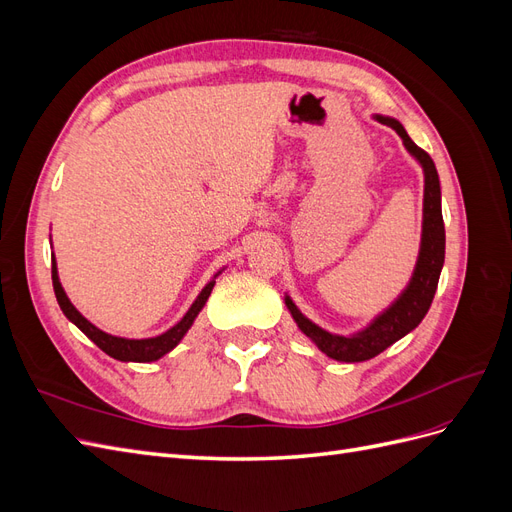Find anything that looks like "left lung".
I'll list each match as a JSON object with an SVG mask.
<instances>
[{"label":"left lung","mask_w":512,"mask_h":512,"mask_svg":"<svg viewBox=\"0 0 512 512\" xmlns=\"http://www.w3.org/2000/svg\"><path fill=\"white\" fill-rule=\"evenodd\" d=\"M378 121L391 126L404 141L410 156L418 160L425 173V194H423V235H421V250H418V260L412 273V280L406 290L399 294L391 307H386L380 316L371 320L367 327L359 333L352 335H335L320 329L309 318H305L299 307L286 297V307L292 314L297 327L312 339L327 356L342 363H361L367 359H374L380 352L393 346L397 339L408 335L416 329L425 314L429 312V305L436 294L440 271L444 265V220H442V194H440V179L438 170L429 153L414 145L408 132L397 119L376 115Z\"/></svg>","instance_id":"1"}]
</instances>
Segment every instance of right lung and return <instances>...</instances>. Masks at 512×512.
Listing matches in <instances>:
<instances>
[{"label":"right lung","instance_id":"add662e5","mask_svg":"<svg viewBox=\"0 0 512 512\" xmlns=\"http://www.w3.org/2000/svg\"><path fill=\"white\" fill-rule=\"evenodd\" d=\"M51 260H53V288H55V297H57V303L61 307V312L66 314V318L76 324L91 342H94L100 350H104L108 356H113V359L117 361H132V363H151V361H158L162 359L164 354H168L170 350H173L183 335L188 333V329L194 324L196 316L200 314V309L205 307L209 294L215 286V277H218L222 271H218L213 275V280L200 290V294L196 297V301L192 303V307L188 309V314H185L175 327H170L166 333L162 335H156V337H147V339H128V337H117V335H111V333H104L100 331L98 327H94L79 309H76L70 299L66 290L61 288V282H59V275H57V262H55V256L51 254Z\"/></svg>","mask_w":512,"mask_h":512}]
</instances>
